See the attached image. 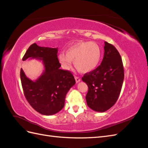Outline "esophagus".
I'll use <instances>...</instances> for the list:
<instances>
[{
    "mask_svg": "<svg viewBox=\"0 0 148 148\" xmlns=\"http://www.w3.org/2000/svg\"><path fill=\"white\" fill-rule=\"evenodd\" d=\"M75 81H76V82H77V83H78V82H79L80 81H81V79L79 78V77H77V76H75Z\"/></svg>",
    "mask_w": 148,
    "mask_h": 148,
    "instance_id": "esophagus-1",
    "label": "esophagus"
}]
</instances>
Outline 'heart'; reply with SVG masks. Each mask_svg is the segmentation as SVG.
Returning <instances> with one entry per match:
<instances>
[{
    "instance_id": "b5f03b06",
    "label": "heart",
    "mask_w": 148,
    "mask_h": 148,
    "mask_svg": "<svg viewBox=\"0 0 148 148\" xmlns=\"http://www.w3.org/2000/svg\"><path fill=\"white\" fill-rule=\"evenodd\" d=\"M58 59L64 69H70L73 61L78 71L86 73L95 70L99 64L101 50L96 42H79L67 48L66 53H60Z\"/></svg>"
}]
</instances>
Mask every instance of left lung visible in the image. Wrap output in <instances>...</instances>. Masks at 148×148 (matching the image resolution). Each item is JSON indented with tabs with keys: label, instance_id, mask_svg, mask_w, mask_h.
Listing matches in <instances>:
<instances>
[{
	"label": "left lung",
	"instance_id": "1",
	"mask_svg": "<svg viewBox=\"0 0 148 148\" xmlns=\"http://www.w3.org/2000/svg\"><path fill=\"white\" fill-rule=\"evenodd\" d=\"M104 43V54L101 65L82 77L88 86L87 105L100 112H104L115 104L124 79L123 66L119 52L111 44Z\"/></svg>",
	"mask_w": 148,
	"mask_h": 148
}]
</instances>
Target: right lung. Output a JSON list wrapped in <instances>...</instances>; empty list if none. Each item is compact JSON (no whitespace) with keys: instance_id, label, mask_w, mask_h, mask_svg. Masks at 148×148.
<instances>
[{"instance_id":"add662e5","label":"right lung","mask_w":148,"mask_h":148,"mask_svg":"<svg viewBox=\"0 0 148 148\" xmlns=\"http://www.w3.org/2000/svg\"><path fill=\"white\" fill-rule=\"evenodd\" d=\"M57 48L40 47L34 43L29 47L23 59H36L42 62L44 71L33 82L26 77L23 69L20 78L26 100L38 112L45 115H53L61 110L69 89L75 84L70 71L60 69Z\"/></svg>"}]
</instances>
